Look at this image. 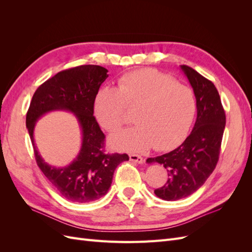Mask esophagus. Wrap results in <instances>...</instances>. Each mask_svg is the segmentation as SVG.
Returning <instances> with one entry per match:
<instances>
[{
    "label": "esophagus",
    "mask_w": 252,
    "mask_h": 252,
    "mask_svg": "<svg viewBox=\"0 0 252 252\" xmlns=\"http://www.w3.org/2000/svg\"><path fill=\"white\" fill-rule=\"evenodd\" d=\"M129 158H130L131 162H134V163H138V164H142L143 163V158L139 155H134V154H131L129 155Z\"/></svg>",
    "instance_id": "obj_1"
}]
</instances>
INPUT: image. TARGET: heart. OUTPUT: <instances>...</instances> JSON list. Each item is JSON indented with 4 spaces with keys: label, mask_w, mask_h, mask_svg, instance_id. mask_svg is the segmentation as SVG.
<instances>
[{
    "label": "heart",
    "mask_w": 252,
    "mask_h": 252,
    "mask_svg": "<svg viewBox=\"0 0 252 252\" xmlns=\"http://www.w3.org/2000/svg\"><path fill=\"white\" fill-rule=\"evenodd\" d=\"M127 108L135 109V126L110 135L117 149L167 150L185 138L195 114L193 91L155 69L134 70L119 80L118 88L105 86L94 98V117L104 129L117 130L125 124Z\"/></svg>",
    "instance_id": "1"
}]
</instances>
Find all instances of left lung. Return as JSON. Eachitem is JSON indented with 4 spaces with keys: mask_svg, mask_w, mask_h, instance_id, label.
Returning <instances> with one entry per match:
<instances>
[{
    "mask_svg": "<svg viewBox=\"0 0 252 252\" xmlns=\"http://www.w3.org/2000/svg\"><path fill=\"white\" fill-rule=\"evenodd\" d=\"M196 100V121L191 133L178 148L147 163H158L168 171L166 184L155 190L159 199L177 201L192 194L215 170L226 125L220 97L213 83L191 67L182 65Z\"/></svg>",
    "mask_w": 252,
    "mask_h": 252,
    "instance_id": "1",
    "label": "left lung"
}]
</instances>
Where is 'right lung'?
Returning <instances> with one entry per match:
<instances>
[{"label":"right lung","instance_id":"add662e5","mask_svg":"<svg viewBox=\"0 0 252 252\" xmlns=\"http://www.w3.org/2000/svg\"><path fill=\"white\" fill-rule=\"evenodd\" d=\"M108 70L97 65H81L58 72L35 90L26 114L37 166L66 200L77 203L95 201L107 193L114 170L128 161L126 154L105 151V134L94 116V98ZM52 110L75 113L82 129V146L77 158L62 169L48 165L38 155L33 140L36 121Z\"/></svg>","mask_w":252,"mask_h":252}]
</instances>
